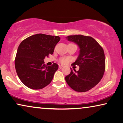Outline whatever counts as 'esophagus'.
I'll list each match as a JSON object with an SVG mask.
<instances>
[{"label":"esophagus","mask_w":123,"mask_h":123,"mask_svg":"<svg viewBox=\"0 0 123 123\" xmlns=\"http://www.w3.org/2000/svg\"><path fill=\"white\" fill-rule=\"evenodd\" d=\"M63 66L62 65H58V67H59L60 68H61Z\"/></svg>","instance_id":"1"}]
</instances>
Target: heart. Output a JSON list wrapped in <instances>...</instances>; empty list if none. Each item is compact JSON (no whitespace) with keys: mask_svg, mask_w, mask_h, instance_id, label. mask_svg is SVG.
Here are the masks:
<instances>
[{"mask_svg":"<svg viewBox=\"0 0 123 123\" xmlns=\"http://www.w3.org/2000/svg\"><path fill=\"white\" fill-rule=\"evenodd\" d=\"M70 59L69 58H67V57H61L60 58L59 60V62L60 63H61L62 64H66L68 63Z\"/></svg>","mask_w":123,"mask_h":123,"instance_id":"obj_1","label":"heart"}]
</instances>
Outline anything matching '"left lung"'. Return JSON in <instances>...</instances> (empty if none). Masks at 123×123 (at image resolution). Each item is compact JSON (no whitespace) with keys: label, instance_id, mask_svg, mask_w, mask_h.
<instances>
[{"label":"left lung","instance_id":"8db88e82","mask_svg":"<svg viewBox=\"0 0 123 123\" xmlns=\"http://www.w3.org/2000/svg\"><path fill=\"white\" fill-rule=\"evenodd\" d=\"M67 39L77 44L80 54L73 66L79 70L73 71L65 77L69 87L76 92H85L96 86L103 76L105 68L104 50L96 40L82 35L68 36Z\"/></svg>","mask_w":123,"mask_h":123}]
</instances>
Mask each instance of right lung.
Wrapping results in <instances>:
<instances>
[{
    "label": "right lung",
    "instance_id": "right-lung-1",
    "mask_svg": "<svg viewBox=\"0 0 123 123\" xmlns=\"http://www.w3.org/2000/svg\"><path fill=\"white\" fill-rule=\"evenodd\" d=\"M60 40L58 36L38 34L29 36L20 44L15 66L18 77L26 87L40 89L52 81L58 65L54 63L47 66L43 60L54 53Z\"/></svg>",
    "mask_w": 123,
    "mask_h": 123
}]
</instances>
